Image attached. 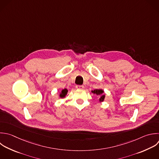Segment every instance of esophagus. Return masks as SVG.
I'll return each mask as SVG.
<instances>
[{"label": "esophagus", "mask_w": 159, "mask_h": 159, "mask_svg": "<svg viewBox=\"0 0 159 159\" xmlns=\"http://www.w3.org/2000/svg\"><path fill=\"white\" fill-rule=\"evenodd\" d=\"M84 87L83 85H76V89H83Z\"/></svg>", "instance_id": "obj_1"}]
</instances>
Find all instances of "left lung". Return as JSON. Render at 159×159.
Returning a JSON list of instances; mask_svg holds the SVG:
<instances>
[{"label": "left lung", "instance_id": "left-lung-1", "mask_svg": "<svg viewBox=\"0 0 159 159\" xmlns=\"http://www.w3.org/2000/svg\"><path fill=\"white\" fill-rule=\"evenodd\" d=\"M94 94H96V95L99 96V102H103L104 100V98H105V95L103 94L104 93V91L101 89H94V91H91Z\"/></svg>", "mask_w": 159, "mask_h": 159}]
</instances>
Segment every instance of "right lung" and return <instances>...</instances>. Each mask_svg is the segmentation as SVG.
Segmentation results:
<instances>
[{"label":"right lung","instance_id":"right-lung-1","mask_svg":"<svg viewBox=\"0 0 159 159\" xmlns=\"http://www.w3.org/2000/svg\"><path fill=\"white\" fill-rule=\"evenodd\" d=\"M67 93H68V90L66 89H64L61 91V92L60 93V97L61 98H63L66 96V95L67 94Z\"/></svg>","mask_w":159,"mask_h":159}]
</instances>
